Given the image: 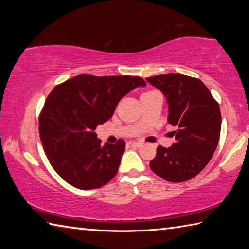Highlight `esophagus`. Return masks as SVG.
I'll return each instance as SVG.
<instances>
[{
  "label": "esophagus",
  "instance_id": "esophagus-1",
  "mask_svg": "<svg viewBox=\"0 0 249 249\" xmlns=\"http://www.w3.org/2000/svg\"><path fill=\"white\" fill-rule=\"evenodd\" d=\"M128 144H129L130 146H134V147H141V146H142V142H134V141H130V142H128Z\"/></svg>",
  "mask_w": 249,
  "mask_h": 249
}]
</instances>
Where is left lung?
<instances>
[{
	"instance_id": "left-lung-1",
	"label": "left lung",
	"mask_w": 249,
	"mask_h": 249,
	"mask_svg": "<svg viewBox=\"0 0 249 249\" xmlns=\"http://www.w3.org/2000/svg\"><path fill=\"white\" fill-rule=\"evenodd\" d=\"M165 94L168 123L177 128L176 142L158 146L149 166L169 182H183L199 175L215 151L221 134L220 105L201 80L180 73L146 78Z\"/></svg>"
}]
</instances>
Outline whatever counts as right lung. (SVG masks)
Listing matches in <instances>:
<instances>
[{
    "mask_svg": "<svg viewBox=\"0 0 249 249\" xmlns=\"http://www.w3.org/2000/svg\"><path fill=\"white\" fill-rule=\"evenodd\" d=\"M141 77L80 74L58 84L39 114V136L54 171L81 190L96 189L114 178L125 142L101 146L95 128L111 119L120 100Z\"/></svg>",
    "mask_w": 249,
    "mask_h": 249,
    "instance_id": "add662e5",
    "label": "right lung"
}]
</instances>
